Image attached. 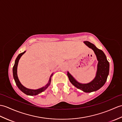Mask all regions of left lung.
<instances>
[{"label": "left lung", "instance_id": "left-lung-1", "mask_svg": "<svg viewBox=\"0 0 122 122\" xmlns=\"http://www.w3.org/2000/svg\"><path fill=\"white\" fill-rule=\"evenodd\" d=\"M84 43L93 50L98 61L95 77L88 83L82 84L76 81L69 72H67V75L69 81L73 85L84 92H91L99 89L106 83L109 73L110 64L107 60L106 56L102 51L98 49L94 45L89 41H85Z\"/></svg>", "mask_w": 122, "mask_h": 122}]
</instances>
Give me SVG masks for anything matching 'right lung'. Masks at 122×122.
I'll return each instance as SVG.
<instances>
[{
    "label": "right lung",
    "mask_w": 122,
    "mask_h": 122,
    "mask_svg": "<svg viewBox=\"0 0 122 122\" xmlns=\"http://www.w3.org/2000/svg\"><path fill=\"white\" fill-rule=\"evenodd\" d=\"M25 52H26V51H24L23 52L20 53L15 59V64H14V66L13 67V70H12L13 78L14 80H15L16 86H18V87L19 88V89L21 90V91H22L25 94H26L27 95L36 96L37 95H38L39 93L45 91V90L48 87V86L50 85L51 81V77L53 75V74H52L50 76L49 81H48V83L45 86L41 88H39L37 89H31L27 88L24 87L23 85H22V84L20 83V81L19 80V78L18 77V74H17V68H18V65L20 59L21 58L22 56L23 55Z\"/></svg>",
    "instance_id": "obj_1"
}]
</instances>
